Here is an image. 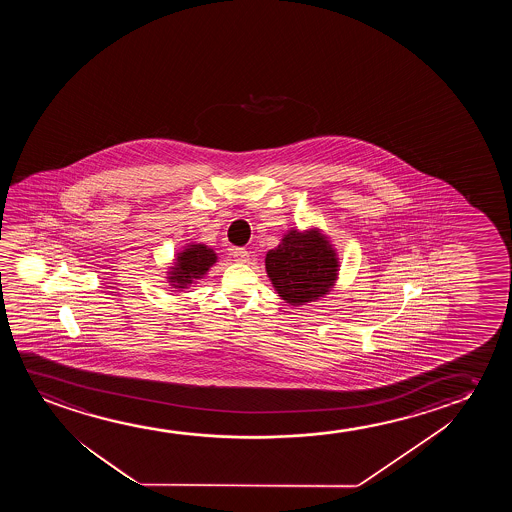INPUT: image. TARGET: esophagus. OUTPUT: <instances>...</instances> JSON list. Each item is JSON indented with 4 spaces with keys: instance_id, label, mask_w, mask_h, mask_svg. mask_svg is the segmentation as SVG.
Wrapping results in <instances>:
<instances>
[{
    "instance_id": "esophagus-1",
    "label": "esophagus",
    "mask_w": 512,
    "mask_h": 512,
    "mask_svg": "<svg viewBox=\"0 0 512 512\" xmlns=\"http://www.w3.org/2000/svg\"><path fill=\"white\" fill-rule=\"evenodd\" d=\"M232 255L238 262H246L250 259V253L246 252L245 248H232Z\"/></svg>"
}]
</instances>
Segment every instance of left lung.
Returning <instances> with one entry per match:
<instances>
[{
	"instance_id": "1",
	"label": "left lung",
	"mask_w": 512,
	"mask_h": 512,
	"mask_svg": "<svg viewBox=\"0 0 512 512\" xmlns=\"http://www.w3.org/2000/svg\"><path fill=\"white\" fill-rule=\"evenodd\" d=\"M337 267L336 250L318 229H292L266 255L269 280L281 299L292 306L327 294L336 283Z\"/></svg>"
}]
</instances>
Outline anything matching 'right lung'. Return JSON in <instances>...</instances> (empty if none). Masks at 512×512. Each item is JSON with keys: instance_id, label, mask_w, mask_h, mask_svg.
Returning <instances> with one entry per match:
<instances>
[{"instance_id": "right-lung-1", "label": "right lung", "mask_w": 512, "mask_h": 512, "mask_svg": "<svg viewBox=\"0 0 512 512\" xmlns=\"http://www.w3.org/2000/svg\"><path fill=\"white\" fill-rule=\"evenodd\" d=\"M217 262V253L206 245H189L178 253L175 266L171 267L168 280L175 288H187L194 280L208 273Z\"/></svg>"}]
</instances>
